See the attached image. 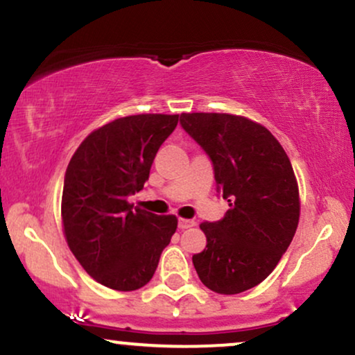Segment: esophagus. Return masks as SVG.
Here are the masks:
<instances>
[{"mask_svg":"<svg viewBox=\"0 0 355 355\" xmlns=\"http://www.w3.org/2000/svg\"><path fill=\"white\" fill-rule=\"evenodd\" d=\"M193 226H195V221H191V219H185V218L178 219V227H180V230H188V227H193Z\"/></svg>","mask_w":355,"mask_h":355,"instance_id":"obj_1","label":"esophagus"}]
</instances>
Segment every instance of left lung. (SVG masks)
Segmentation results:
<instances>
[{"label":"left lung","mask_w":355,"mask_h":355,"mask_svg":"<svg viewBox=\"0 0 355 355\" xmlns=\"http://www.w3.org/2000/svg\"><path fill=\"white\" fill-rule=\"evenodd\" d=\"M180 124L208 154L230 203L223 219L200 224L206 248L193 266L209 290L242 293L270 275L297 232L293 167L272 132L244 116L183 113Z\"/></svg>","instance_id":"8db88e82"}]
</instances>
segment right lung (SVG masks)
<instances>
[{
  "label": "right lung",
  "mask_w": 355,
  "mask_h": 355,
  "mask_svg": "<svg viewBox=\"0 0 355 355\" xmlns=\"http://www.w3.org/2000/svg\"><path fill=\"white\" fill-rule=\"evenodd\" d=\"M178 114H136L93 131L71 157L62 191L67 244L98 284L132 291L154 277L177 231L173 214L134 208L128 198L149 180L157 150Z\"/></svg>",
  "instance_id": "add662e5"
}]
</instances>
